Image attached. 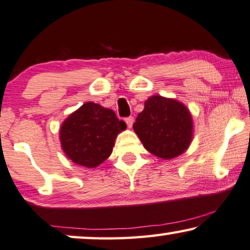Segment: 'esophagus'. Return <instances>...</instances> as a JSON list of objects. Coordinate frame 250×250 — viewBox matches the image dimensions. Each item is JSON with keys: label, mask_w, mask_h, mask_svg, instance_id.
<instances>
[{"label": "esophagus", "mask_w": 250, "mask_h": 250, "mask_svg": "<svg viewBox=\"0 0 250 250\" xmlns=\"http://www.w3.org/2000/svg\"><path fill=\"white\" fill-rule=\"evenodd\" d=\"M125 123H127L128 128H131L132 127V123H134V118L132 116H129V118H125Z\"/></svg>", "instance_id": "esophagus-1"}]
</instances>
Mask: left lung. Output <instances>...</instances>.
Masks as SVG:
<instances>
[{
	"mask_svg": "<svg viewBox=\"0 0 250 250\" xmlns=\"http://www.w3.org/2000/svg\"><path fill=\"white\" fill-rule=\"evenodd\" d=\"M134 130L149 153L161 159H172L191 144L192 115L176 99L152 96L136 119Z\"/></svg>",
	"mask_w": 250,
	"mask_h": 250,
	"instance_id": "1",
	"label": "left lung"
}]
</instances>
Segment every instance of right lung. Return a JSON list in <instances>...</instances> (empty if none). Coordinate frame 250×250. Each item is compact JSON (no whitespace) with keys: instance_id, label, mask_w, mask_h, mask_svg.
Instances as JSON below:
<instances>
[{"instance_id":"obj_1","label":"right lung","mask_w":250,"mask_h":250,"mask_svg":"<svg viewBox=\"0 0 250 250\" xmlns=\"http://www.w3.org/2000/svg\"><path fill=\"white\" fill-rule=\"evenodd\" d=\"M125 128L112 109L88 102L62 122L59 137L69 160L95 168L111 155L116 136Z\"/></svg>"}]
</instances>
